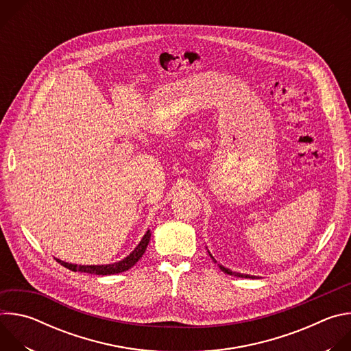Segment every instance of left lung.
<instances>
[{"label":"left lung","instance_id":"left-lung-1","mask_svg":"<svg viewBox=\"0 0 351 351\" xmlns=\"http://www.w3.org/2000/svg\"><path fill=\"white\" fill-rule=\"evenodd\" d=\"M208 254H210V257L217 263V260L213 257V254L208 252ZM219 265V268H221V271H223L225 274H228V275H234V276H239V278H257V276H254V275H243V274H239V272H232L229 268H225L223 265H221V264H218Z\"/></svg>","mask_w":351,"mask_h":351}]
</instances>
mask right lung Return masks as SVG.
<instances>
[{"label":"right lung","mask_w":351,"mask_h":351,"mask_svg":"<svg viewBox=\"0 0 351 351\" xmlns=\"http://www.w3.org/2000/svg\"><path fill=\"white\" fill-rule=\"evenodd\" d=\"M149 237H152V233L149 230L145 232V234L141 237L140 243L136 245V248L133 252L125 257L123 260L114 263V264H106V265H77V264H69L65 261H61L58 258H56L61 265H64L65 268L73 271V272H86V274H93V275H115V274H121L128 271L129 268H132L144 254L145 248L148 245Z\"/></svg>","instance_id":"obj_1"}]
</instances>
